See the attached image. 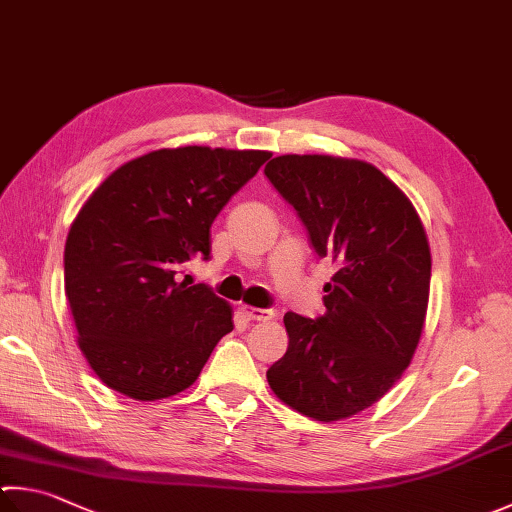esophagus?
I'll return each mask as SVG.
<instances>
[{
	"label": "esophagus",
	"instance_id": "esophagus-1",
	"mask_svg": "<svg viewBox=\"0 0 512 512\" xmlns=\"http://www.w3.org/2000/svg\"><path fill=\"white\" fill-rule=\"evenodd\" d=\"M240 312L247 316L249 321H269L274 316L272 310H263V307H252V305H240Z\"/></svg>",
	"mask_w": 512,
	"mask_h": 512
}]
</instances>
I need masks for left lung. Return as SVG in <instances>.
Segmentation results:
<instances>
[{"label":"left lung","mask_w":512,"mask_h":512,"mask_svg":"<svg viewBox=\"0 0 512 512\" xmlns=\"http://www.w3.org/2000/svg\"><path fill=\"white\" fill-rule=\"evenodd\" d=\"M265 176L336 274L325 314H285L287 352L267 370L289 408L336 421L370 408L412 361L428 310L430 247L412 202L361 160L278 156Z\"/></svg>","instance_id":"left-lung-1"}]
</instances>
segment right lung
Here are the masks:
<instances>
[{
    "label": "right lung",
    "mask_w": 512,
    "mask_h": 512,
    "mask_svg": "<svg viewBox=\"0 0 512 512\" xmlns=\"http://www.w3.org/2000/svg\"><path fill=\"white\" fill-rule=\"evenodd\" d=\"M272 153L160 149L115 169L64 247L80 350L100 381L138 401L178 394L234 330L231 307L180 274L211 256V223Z\"/></svg>",
    "instance_id": "obj_1"
}]
</instances>
